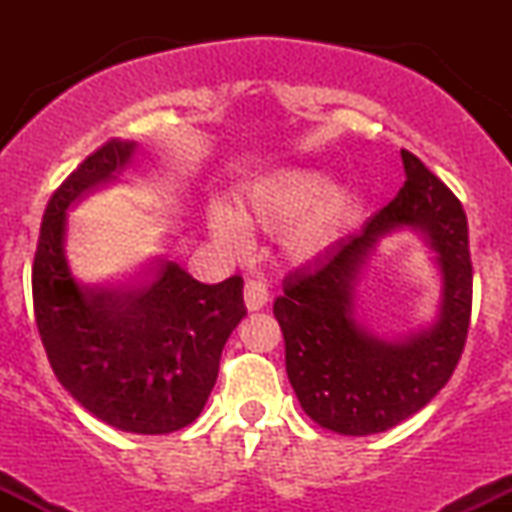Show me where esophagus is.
<instances>
[{
    "mask_svg": "<svg viewBox=\"0 0 512 512\" xmlns=\"http://www.w3.org/2000/svg\"><path fill=\"white\" fill-rule=\"evenodd\" d=\"M243 296H245V305H248L250 313H255V310H262L264 305H267V301H269L267 286H264L262 281H255V279L245 281Z\"/></svg>",
    "mask_w": 512,
    "mask_h": 512,
    "instance_id": "esophagus-1",
    "label": "esophagus"
}]
</instances>
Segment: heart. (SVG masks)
<instances>
[{
	"mask_svg": "<svg viewBox=\"0 0 512 512\" xmlns=\"http://www.w3.org/2000/svg\"><path fill=\"white\" fill-rule=\"evenodd\" d=\"M330 185L325 170H276L240 190L233 197V209L223 202H211L204 219L211 238L223 250L243 252L248 245L243 225L276 231L296 218L284 236L286 255L293 262H313L344 238L363 207V195L356 185Z\"/></svg>",
	"mask_w": 512,
	"mask_h": 512,
	"instance_id": "1",
	"label": "heart"
}]
</instances>
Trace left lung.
I'll use <instances>...</instances> for the list:
<instances>
[{
	"instance_id": "1",
	"label": "left lung",
	"mask_w": 512,
	"mask_h": 512,
	"mask_svg": "<svg viewBox=\"0 0 512 512\" xmlns=\"http://www.w3.org/2000/svg\"><path fill=\"white\" fill-rule=\"evenodd\" d=\"M402 190L356 236L284 279L274 301L286 373L305 414L342 436H373L424 409L460 361L472 315V260L464 209L414 154L402 149ZM416 230L441 279L437 317L404 338L375 335L357 317V286L379 240Z\"/></svg>"
}]
</instances>
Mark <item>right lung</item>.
Returning a JSON list of instances; mask_svg holds the SVG:
<instances>
[{
	"label": "right lung",
	"mask_w": 512,
	"mask_h": 512,
	"mask_svg": "<svg viewBox=\"0 0 512 512\" xmlns=\"http://www.w3.org/2000/svg\"><path fill=\"white\" fill-rule=\"evenodd\" d=\"M134 149L127 139H110L50 197L33 262V305L64 390L120 431L163 436L202 414L223 346L248 310L240 276L202 284L170 260L127 286L76 279L67 257V211L115 180Z\"/></svg>",
	"instance_id": "1"
}]
</instances>
